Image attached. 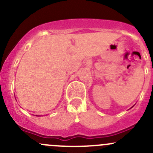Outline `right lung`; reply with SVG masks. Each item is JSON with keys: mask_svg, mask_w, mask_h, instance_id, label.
I'll return each mask as SVG.
<instances>
[{"mask_svg": "<svg viewBox=\"0 0 153 153\" xmlns=\"http://www.w3.org/2000/svg\"><path fill=\"white\" fill-rule=\"evenodd\" d=\"M37 116H38V115H37Z\"/></svg>", "mask_w": 153, "mask_h": 153, "instance_id": "right-lung-1", "label": "right lung"}]
</instances>
